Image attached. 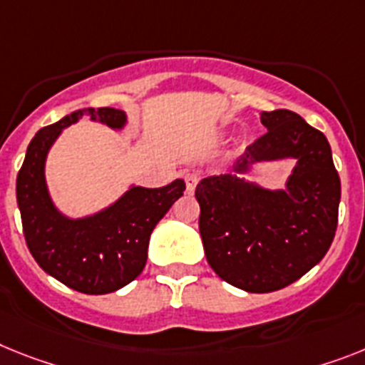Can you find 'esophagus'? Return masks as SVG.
Here are the masks:
<instances>
[{
    "instance_id": "obj_1",
    "label": "esophagus",
    "mask_w": 365,
    "mask_h": 365,
    "mask_svg": "<svg viewBox=\"0 0 365 365\" xmlns=\"http://www.w3.org/2000/svg\"><path fill=\"white\" fill-rule=\"evenodd\" d=\"M198 180H200V178H198L197 174H187V176H185V187H187V192H195V189H197L198 185Z\"/></svg>"
}]
</instances>
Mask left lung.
Instances as JSON below:
<instances>
[{
  "label": "left lung",
  "instance_id": "obj_1",
  "mask_svg": "<svg viewBox=\"0 0 365 365\" xmlns=\"http://www.w3.org/2000/svg\"><path fill=\"white\" fill-rule=\"evenodd\" d=\"M267 133L245 150L234 173L200 180L202 245L220 278L249 293L289 286L323 259L338 226L341 183L329 140L287 109L259 115ZM295 158L284 190L244 178L258 163Z\"/></svg>",
  "mask_w": 365,
  "mask_h": 365
}]
</instances>
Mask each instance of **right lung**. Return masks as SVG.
<instances>
[{
  "instance_id": "1",
  "label": "right lung",
  "mask_w": 365,
  "mask_h": 365,
  "mask_svg": "<svg viewBox=\"0 0 365 365\" xmlns=\"http://www.w3.org/2000/svg\"><path fill=\"white\" fill-rule=\"evenodd\" d=\"M88 116L122 130L128 116L115 107L79 109L42 128L27 146L16 178V200L29 252L50 277L87 295H106L139 277L150 234L185 191L183 180L165 187L131 185L111 206L72 219L57 210L46 183V158L64 128Z\"/></svg>"
}]
</instances>
